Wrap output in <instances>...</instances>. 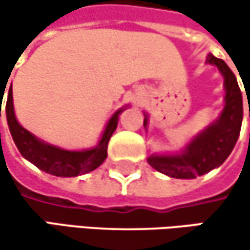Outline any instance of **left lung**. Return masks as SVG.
Wrapping results in <instances>:
<instances>
[{
	"label": "left lung",
	"instance_id": "1",
	"mask_svg": "<svg viewBox=\"0 0 250 250\" xmlns=\"http://www.w3.org/2000/svg\"><path fill=\"white\" fill-rule=\"evenodd\" d=\"M207 63L217 66L225 78V107L219 119L198 133L181 153L150 155L147 158V162L152 168L171 178L192 179L220 167L231 153L240 133L243 100L236 76L226 65L225 61L213 56L211 53L207 56ZM143 125H147V114H145Z\"/></svg>",
	"mask_w": 250,
	"mask_h": 250
}]
</instances>
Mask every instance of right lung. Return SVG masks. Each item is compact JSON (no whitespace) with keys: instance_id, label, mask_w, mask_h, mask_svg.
<instances>
[{"instance_id":"add662e5","label":"right lung","mask_w":250,"mask_h":250,"mask_svg":"<svg viewBox=\"0 0 250 250\" xmlns=\"http://www.w3.org/2000/svg\"><path fill=\"white\" fill-rule=\"evenodd\" d=\"M4 91H5V88H4ZM1 104H2V101H1ZM123 110L125 108H120L111 116V119L108 120L105 130L95 147L86 149V150H66V149L49 145V143L37 139L34 134H31L28 130H25L24 127L17 122L16 113H14L13 89L11 88L8 89V97H7V104H5V116H7L8 127H10V133L13 136V140H14L17 149L20 150V153L28 162L36 165L39 169H42L47 174L55 175V176H78V175L88 174V172L97 169L107 158L108 140L113 136L114 130L117 128L119 116Z\"/></svg>"}]
</instances>
